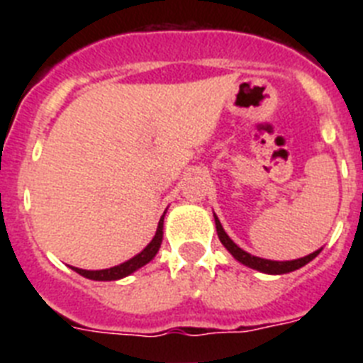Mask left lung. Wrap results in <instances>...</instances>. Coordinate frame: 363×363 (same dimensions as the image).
I'll use <instances>...</instances> for the list:
<instances>
[{
	"label": "left lung",
	"instance_id": "8db88e82",
	"mask_svg": "<svg viewBox=\"0 0 363 363\" xmlns=\"http://www.w3.org/2000/svg\"><path fill=\"white\" fill-rule=\"evenodd\" d=\"M214 223H216V233H218V238H220L221 245L225 247L227 251L234 256V259H238L240 264H243L245 267L256 269V271L265 272V274H287V272H293V271H296V269L307 265L309 262H313V259L316 258L320 252H322V249H318V251L311 252V255L303 256V258L289 259V262H274V259L258 258V256H252V255H249V252L243 251V249H240V247L229 238V234L223 230V227H221V223H220V220H218L216 214H214Z\"/></svg>",
	"mask_w": 363,
	"mask_h": 363
}]
</instances>
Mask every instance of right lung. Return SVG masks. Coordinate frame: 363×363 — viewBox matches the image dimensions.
<instances>
[{"label":"right lung","mask_w":363,"mask_h":363,"mask_svg":"<svg viewBox=\"0 0 363 363\" xmlns=\"http://www.w3.org/2000/svg\"><path fill=\"white\" fill-rule=\"evenodd\" d=\"M163 218H165V213L163 216L160 218L158 221V229H156V234H154V238L150 240L149 245L143 249L142 252H138L134 258L127 259L123 264L114 265L111 269H101V271H86V269H78L72 267V271H76L82 277L89 278V280H96V281H112V280H121V278L129 277L133 274L134 271L138 269H142L143 265H147L154 256L158 255L160 247H162V240H163Z\"/></svg>","instance_id":"right-lung-1"}]
</instances>
